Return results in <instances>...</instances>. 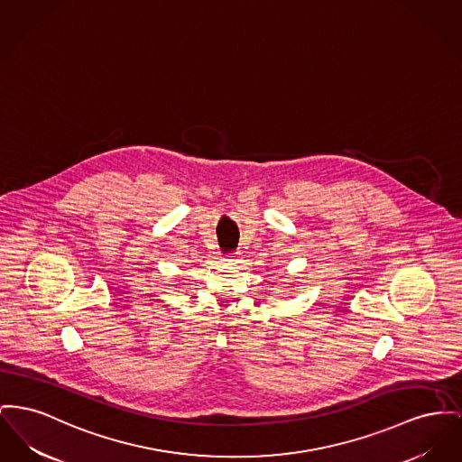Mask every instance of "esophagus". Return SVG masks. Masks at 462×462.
<instances>
[{
  "instance_id": "esophagus-1",
  "label": "esophagus",
  "mask_w": 462,
  "mask_h": 462,
  "mask_svg": "<svg viewBox=\"0 0 462 462\" xmlns=\"http://www.w3.org/2000/svg\"><path fill=\"white\" fill-rule=\"evenodd\" d=\"M223 262L228 263V265H234V263L239 262V256H237V253H228V254L223 258Z\"/></svg>"
}]
</instances>
